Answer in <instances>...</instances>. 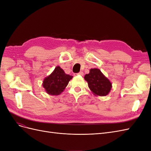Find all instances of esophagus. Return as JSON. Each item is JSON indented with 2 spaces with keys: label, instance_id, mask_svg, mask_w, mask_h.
Masks as SVG:
<instances>
[{
  "label": "esophagus",
  "instance_id": "1",
  "mask_svg": "<svg viewBox=\"0 0 151 151\" xmlns=\"http://www.w3.org/2000/svg\"><path fill=\"white\" fill-rule=\"evenodd\" d=\"M77 75H79V76H84V73H83V72L81 71V72H80L79 73H77Z\"/></svg>",
  "mask_w": 151,
  "mask_h": 151
}]
</instances>
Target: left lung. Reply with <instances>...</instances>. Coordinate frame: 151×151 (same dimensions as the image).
Here are the masks:
<instances>
[{
  "instance_id": "obj_1",
  "label": "left lung",
  "mask_w": 151,
  "mask_h": 151,
  "mask_svg": "<svg viewBox=\"0 0 151 151\" xmlns=\"http://www.w3.org/2000/svg\"><path fill=\"white\" fill-rule=\"evenodd\" d=\"M84 79L88 84L91 92L95 96H105L112 88V84L98 68H91L88 74H86Z\"/></svg>"
}]
</instances>
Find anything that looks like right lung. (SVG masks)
<instances>
[{"mask_svg": "<svg viewBox=\"0 0 151 151\" xmlns=\"http://www.w3.org/2000/svg\"><path fill=\"white\" fill-rule=\"evenodd\" d=\"M72 77V76L65 74L60 66H57L51 74L44 79L42 86L47 94L57 96L65 90Z\"/></svg>", "mask_w": 151, "mask_h": 151, "instance_id": "right-lung-1", "label": "right lung"}]
</instances>
